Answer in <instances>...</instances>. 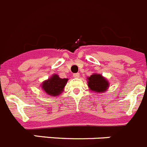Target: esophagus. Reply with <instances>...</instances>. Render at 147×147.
I'll return each mask as SVG.
<instances>
[{
    "instance_id": "esophagus-1",
    "label": "esophagus",
    "mask_w": 147,
    "mask_h": 147,
    "mask_svg": "<svg viewBox=\"0 0 147 147\" xmlns=\"http://www.w3.org/2000/svg\"><path fill=\"white\" fill-rule=\"evenodd\" d=\"M79 76H80V74H79V73H77V74H74V78H79Z\"/></svg>"
}]
</instances>
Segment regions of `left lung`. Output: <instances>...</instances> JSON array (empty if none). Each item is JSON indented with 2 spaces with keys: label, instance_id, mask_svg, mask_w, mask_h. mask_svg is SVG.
I'll return each instance as SVG.
<instances>
[{
  "label": "left lung",
  "instance_id": "1",
  "mask_svg": "<svg viewBox=\"0 0 147 147\" xmlns=\"http://www.w3.org/2000/svg\"><path fill=\"white\" fill-rule=\"evenodd\" d=\"M89 89L96 93L101 94L105 92L110 86L107 79L100 74H93L87 77Z\"/></svg>",
  "mask_w": 147,
  "mask_h": 147
}]
</instances>
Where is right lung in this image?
Segmentation results:
<instances>
[{
    "label": "right lung",
    "mask_w": 147,
    "mask_h": 147,
    "mask_svg": "<svg viewBox=\"0 0 147 147\" xmlns=\"http://www.w3.org/2000/svg\"><path fill=\"white\" fill-rule=\"evenodd\" d=\"M68 79H61L58 74H53L41 84V88L47 94L57 97L64 91Z\"/></svg>",
    "instance_id": "right-lung-1"
}]
</instances>
